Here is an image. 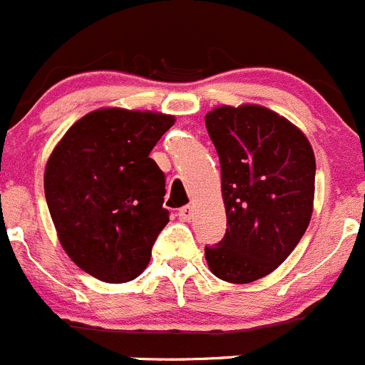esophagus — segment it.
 I'll use <instances>...</instances> for the list:
<instances>
[{"label": "esophagus", "mask_w": 365, "mask_h": 365, "mask_svg": "<svg viewBox=\"0 0 365 365\" xmlns=\"http://www.w3.org/2000/svg\"><path fill=\"white\" fill-rule=\"evenodd\" d=\"M193 217V207L192 206H185L179 210V218L182 222H190Z\"/></svg>", "instance_id": "obj_1"}]
</instances>
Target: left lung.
<instances>
[{
  "label": "left lung",
  "instance_id": "obj_1",
  "mask_svg": "<svg viewBox=\"0 0 365 365\" xmlns=\"http://www.w3.org/2000/svg\"><path fill=\"white\" fill-rule=\"evenodd\" d=\"M206 128L227 217L224 238L204 249L206 262L220 279L251 283L289 258L310 224L314 150L287 118L252 103L210 110Z\"/></svg>",
  "mask_w": 365,
  "mask_h": 365
}]
</instances>
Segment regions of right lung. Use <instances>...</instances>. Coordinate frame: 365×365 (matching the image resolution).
Here are the masks:
<instances>
[{"instance_id": "1", "label": "right lung", "mask_w": 365, "mask_h": 365, "mask_svg": "<svg viewBox=\"0 0 365 365\" xmlns=\"http://www.w3.org/2000/svg\"><path fill=\"white\" fill-rule=\"evenodd\" d=\"M173 116L110 107L73 123L44 170V195L66 255L93 277L127 283L168 224L165 173L150 155Z\"/></svg>"}]
</instances>
